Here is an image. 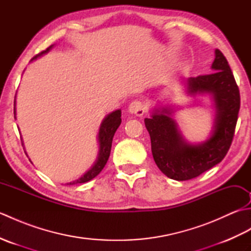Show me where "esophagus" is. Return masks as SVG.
Instances as JSON below:
<instances>
[{"mask_svg":"<svg viewBox=\"0 0 251 251\" xmlns=\"http://www.w3.org/2000/svg\"><path fill=\"white\" fill-rule=\"evenodd\" d=\"M131 114H135L136 116H142L147 112V106L141 101H134L129 104L128 108Z\"/></svg>","mask_w":251,"mask_h":251,"instance_id":"esophagus-1","label":"esophagus"}]
</instances>
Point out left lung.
Instances as JSON below:
<instances>
[{
	"mask_svg": "<svg viewBox=\"0 0 251 251\" xmlns=\"http://www.w3.org/2000/svg\"><path fill=\"white\" fill-rule=\"evenodd\" d=\"M211 74L190 77V94L207 93L214 97L217 116L212 136L201 145H189L179 134L172 111L155 110L145 124L151 137L153 158L168 178L185 181L199 177L219 164L230 149L241 108L239 89L225 55L216 50Z\"/></svg>",
	"mask_w": 251,
	"mask_h": 251,
	"instance_id": "8db88e82",
	"label": "left lung"
}]
</instances>
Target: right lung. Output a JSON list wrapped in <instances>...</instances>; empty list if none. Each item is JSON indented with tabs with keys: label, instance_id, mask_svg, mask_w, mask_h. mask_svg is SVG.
Masks as SVG:
<instances>
[{
	"label": "right lung",
	"instance_id": "add662e5",
	"mask_svg": "<svg viewBox=\"0 0 251 251\" xmlns=\"http://www.w3.org/2000/svg\"><path fill=\"white\" fill-rule=\"evenodd\" d=\"M51 49V46L46 49L45 50L41 51L39 55L34 56L32 58L31 60L35 59L36 57L41 56L42 54H45V52L49 51ZM14 114H16V111L14 108ZM121 110H116L114 112H112L108 116L105 117L103 120V122L101 123L100 129H99V135H98V139H99V155H98V159L97 162L95 163L94 166L90 168L88 172L85 174L83 177H81L79 179L73 181V182L67 183V184H77V183H84L87 182V181L94 179L96 176H97L101 170L103 169V167L105 166L106 162H108L109 156H110V152H111V147H112V140H113V136L115 134L116 129L119 128V126L121 125Z\"/></svg>",
	"mask_w": 251,
	"mask_h": 251
}]
</instances>
